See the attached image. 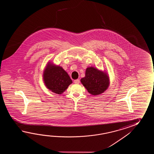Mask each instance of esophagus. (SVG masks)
I'll use <instances>...</instances> for the list:
<instances>
[{
  "instance_id": "34e87169",
  "label": "esophagus",
  "mask_w": 154,
  "mask_h": 154,
  "mask_svg": "<svg viewBox=\"0 0 154 154\" xmlns=\"http://www.w3.org/2000/svg\"><path fill=\"white\" fill-rule=\"evenodd\" d=\"M74 82V83L76 84H78L80 83V80L79 79H76V80H75Z\"/></svg>"
}]
</instances>
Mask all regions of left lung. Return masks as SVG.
I'll return each instance as SVG.
<instances>
[{
	"instance_id": "obj_1",
	"label": "left lung",
	"mask_w": 154,
	"mask_h": 154,
	"mask_svg": "<svg viewBox=\"0 0 154 154\" xmlns=\"http://www.w3.org/2000/svg\"><path fill=\"white\" fill-rule=\"evenodd\" d=\"M80 81L92 95H100L107 89L109 85L107 73L92 66L86 69L85 76L81 79Z\"/></svg>"
}]
</instances>
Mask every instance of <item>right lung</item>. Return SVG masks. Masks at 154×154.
Here are the masks:
<instances>
[{"label": "right lung", "mask_w": 154, "mask_h": 154, "mask_svg": "<svg viewBox=\"0 0 154 154\" xmlns=\"http://www.w3.org/2000/svg\"><path fill=\"white\" fill-rule=\"evenodd\" d=\"M43 81L47 88L53 92L62 94L72 80L61 66L48 62L43 72Z\"/></svg>", "instance_id": "right-lung-1"}]
</instances>
